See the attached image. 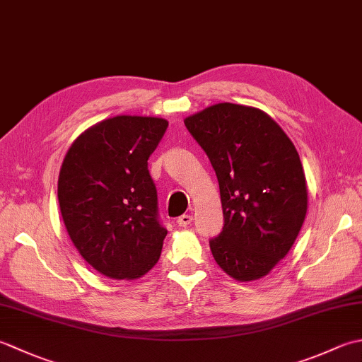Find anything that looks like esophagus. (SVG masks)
Listing matches in <instances>:
<instances>
[{
	"instance_id": "34e87169",
	"label": "esophagus",
	"mask_w": 362,
	"mask_h": 362,
	"mask_svg": "<svg viewBox=\"0 0 362 362\" xmlns=\"http://www.w3.org/2000/svg\"><path fill=\"white\" fill-rule=\"evenodd\" d=\"M191 223H193V216L191 215H182L177 218V224H179L180 228H187V226H189Z\"/></svg>"
}]
</instances>
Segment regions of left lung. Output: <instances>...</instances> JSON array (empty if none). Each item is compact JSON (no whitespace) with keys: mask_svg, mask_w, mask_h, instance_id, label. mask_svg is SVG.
I'll return each instance as SVG.
<instances>
[{"mask_svg":"<svg viewBox=\"0 0 362 362\" xmlns=\"http://www.w3.org/2000/svg\"><path fill=\"white\" fill-rule=\"evenodd\" d=\"M185 127L218 177L224 226L210 240L216 264L237 281L264 278L287 256L306 218L298 152L252 106L218 103L187 117Z\"/></svg>","mask_w":362,"mask_h":362,"instance_id":"left-lung-1","label":"left lung"}]
</instances>
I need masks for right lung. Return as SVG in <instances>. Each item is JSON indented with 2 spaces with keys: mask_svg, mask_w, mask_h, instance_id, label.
<instances>
[{
  "mask_svg": "<svg viewBox=\"0 0 362 362\" xmlns=\"http://www.w3.org/2000/svg\"><path fill=\"white\" fill-rule=\"evenodd\" d=\"M168 120L105 119L78 136L58 180L61 215L88 264L111 279H136L157 264L168 230L147 160Z\"/></svg>",
  "mask_w": 362,
  "mask_h": 362,
  "instance_id": "1",
  "label": "right lung"
}]
</instances>
